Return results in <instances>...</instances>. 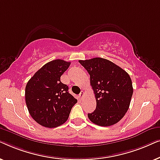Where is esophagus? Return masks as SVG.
<instances>
[{"instance_id": "34e87169", "label": "esophagus", "mask_w": 160, "mask_h": 160, "mask_svg": "<svg viewBox=\"0 0 160 160\" xmlns=\"http://www.w3.org/2000/svg\"><path fill=\"white\" fill-rule=\"evenodd\" d=\"M84 97V91H82L80 92V94H79V95H78V98H79V99H83V98Z\"/></svg>"}]
</instances>
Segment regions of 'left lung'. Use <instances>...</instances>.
Wrapping results in <instances>:
<instances>
[{
	"mask_svg": "<svg viewBox=\"0 0 160 160\" xmlns=\"http://www.w3.org/2000/svg\"><path fill=\"white\" fill-rule=\"evenodd\" d=\"M90 76L95 95L96 109L88 113L94 124L108 127L119 122L128 111L133 93L132 80L127 72L101 58L79 60Z\"/></svg>",
	"mask_w": 160,
	"mask_h": 160,
	"instance_id": "obj_1",
	"label": "left lung"
}]
</instances>
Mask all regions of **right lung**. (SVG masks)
<instances>
[{
  "instance_id": "1",
  "label": "right lung",
  "mask_w": 160,
  "mask_h": 160,
  "mask_svg": "<svg viewBox=\"0 0 160 160\" xmlns=\"http://www.w3.org/2000/svg\"><path fill=\"white\" fill-rule=\"evenodd\" d=\"M70 65L60 59L50 61L27 83L26 105L32 119L41 126L53 128L64 124L77 102L68 92V87L60 81Z\"/></svg>"
}]
</instances>
